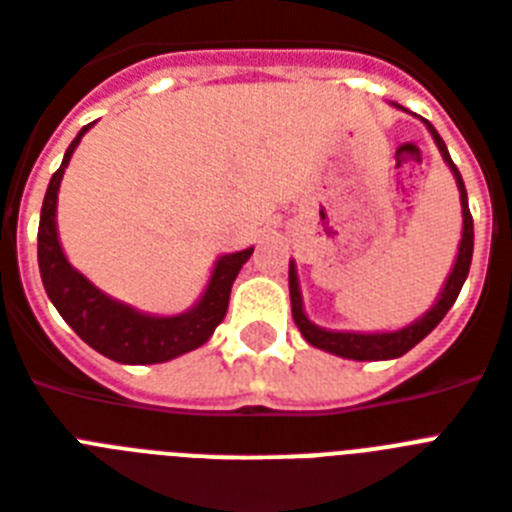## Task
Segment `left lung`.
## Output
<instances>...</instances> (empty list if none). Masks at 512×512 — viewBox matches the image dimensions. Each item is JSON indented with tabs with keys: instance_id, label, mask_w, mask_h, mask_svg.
I'll use <instances>...</instances> for the list:
<instances>
[{
	"instance_id": "left-lung-1",
	"label": "left lung",
	"mask_w": 512,
	"mask_h": 512,
	"mask_svg": "<svg viewBox=\"0 0 512 512\" xmlns=\"http://www.w3.org/2000/svg\"><path fill=\"white\" fill-rule=\"evenodd\" d=\"M428 130L436 140L438 151L444 156V162L452 167L454 177H457V188H460V201H462V241H460V255H457V263H454L449 279H446V287L438 297V303L430 308L422 319H417L409 327L398 329V332H385V335H356V332H329V329H321L316 324L308 321V316L303 313V300H300V289H297V273L295 265L289 263V297H292V319H295L297 329L303 332V337L311 342L313 348L329 350L335 356L353 358V361H385V358H398L404 356L406 350H412L422 337H428L433 329L441 324L449 308L454 305L457 295H460L462 284L468 279L470 260H473V215H470L468 207V191H465V183H462L460 170L454 167L452 156L446 151V143L441 140V135L436 132V127L430 122Z\"/></svg>"
}]
</instances>
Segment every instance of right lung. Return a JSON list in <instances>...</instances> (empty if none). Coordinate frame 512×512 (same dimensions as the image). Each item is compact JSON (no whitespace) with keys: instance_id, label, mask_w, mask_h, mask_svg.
<instances>
[{"instance_id":"obj_1","label":"right lung","mask_w":512,"mask_h":512,"mask_svg":"<svg viewBox=\"0 0 512 512\" xmlns=\"http://www.w3.org/2000/svg\"><path fill=\"white\" fill-rule=\"evenodd\" d=\"M87 130H90V124L68 146L63 164L52 175L47 193H44L39 236H36V257H39L44 292L58 308L60 316L66 319L68 327L98 353L114 358L119 364H162V361H170V358L199 348L212 337L217 324L225 319L233 281L239 276L241 265L252 255V247L220 257L199 305L180 316H167V319L146 316L130 305L116 303L103 295L98 287H92L90 281L84 279L82 273L68 265L66 255L60 249L58 228H55L60 177L66 172L68 159Z\"/></svg>"}]
</instances>
